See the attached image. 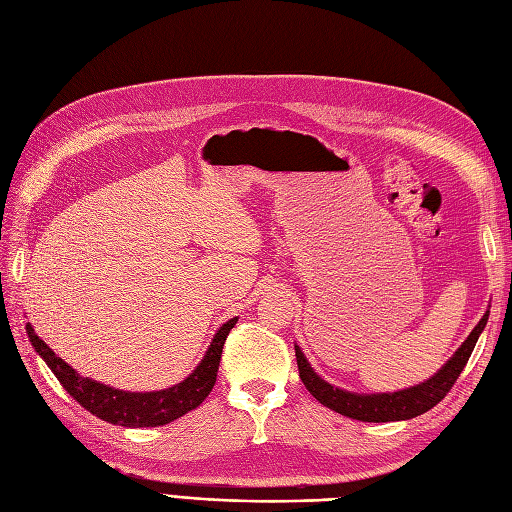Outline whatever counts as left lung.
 <instances>
[{
    "instance_id": "1",
    "label": "left lung",
    "mask_w": 512,
    "mask_h": 512,
    "mask_svg": "<svg viewBox=\"0 0 512 512\" xmlns=\"http://www.w3.org/2000/svg\"><path fill=\"white\" fill-rule=\"evenodd\" d=\"M487 320H489V312H485V316L478 320V324L468 335L466 342H463L451 359L442 365V369L436 376H431L429 380L410 386V389H404V391L361 395V393L337 389V386L322 380L314 371V367L307 363L301 348L294 346V352H297L299 376L305 384V389L312 393L322 406H327L348 418H356V421H365V423L408 421V418L421 416L433 406H438L446 397V393L451 391V386L459 378L463 367H466L470 354L478 342V335L483 333Z\"/></svg>"
}]
</instances>
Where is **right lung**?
I'll return each mask as SVG.
<instances>
[{
	"label": "right lung",
	"instance_id": "right-lung-1",
	"mask_svg": "<svg viewBox=\"0 0 512 512\" xmlns=\"http://www.w3.org/2000/svg\"><path fill=\"white\" fill-rule=\"evenodd\" d=\"M235 324L237 318H230L226 324H222L218 333L213 335L211 346L207 348L203 361L196 365V369L188 378L175 386H170V389L151 393L119 391L113 389V386L100 384L91 378H83L79 371H74L64 359H59V356L42 342L32 324L27 322L25 329L29 335V342H32L44 363L51 367L55 378L85 410L96 414L106 423L121 427H160L175 421V418L183 414H188L207 399L215 384V378H218L224 342Z\"/></svg>",
	"mask_w": 512,
	"mask_h": 512
}]
</instances>
